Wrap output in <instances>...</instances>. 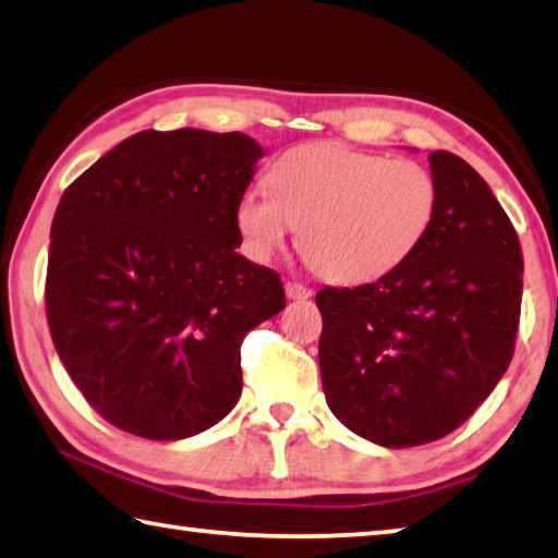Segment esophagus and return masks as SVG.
Segmentation results:
<instances>
[{
	"instance_id": "1",
	"label": "esophagus",
	"mask_w": 558,
	"mask_h": 558,
	"mask_svg": "<svg viewBox=\"0 0 558 558\" xmlns=\"http://www.w3.org/2000/svg\"><path fill=\"white\" fill-rule=\"evenodd\" d=\"M286 295H288V300H310L312 290L305 288V286H300V282L288 280L286 282Z\"/></svg>"
}]
</instances>
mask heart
I'll return each mask as SVG.
<instances>
[{
	"label": "heart",
	"instance_id": "obj_1",
	"mask_svg": "<svg viewBox=\"0 0 558 558\" xmlns=\"http://www.w3.org/2000/svg\"><path fill=\"white\" fill-rule=\"evenodd\" d=\"M268 192L248 190L236 227L266 260L298 227V246L333 282H373L400 268L427 239L439 187L410 158H383L343 144H305L272 160Z\"/></svg>",
	"mask_w": 558,
	"mask_h": 558
}]
</instances>
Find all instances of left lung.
Masks as SVG:
<instances>
[{"instance_id":"obj_1","label":"left lung","mask_w":558,"mask_h":558,"mask_svg":"<svg viewBox=\"0 0 558 558\" xmlns=\"http://www.w3.org/2000/svg\"><path fill=\"white\" fill-rule=\"evenodd\" d=\"M429 166L439 205L422 246L376 282L317 292L329 410L388 449L461 427L508 371L520 324L512 221L463 158L434 150Z\"/></svg>"}]
</instances>
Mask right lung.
Segmentation results:
<instances>
[{"label":"right lung","mask_w":558,"mask_h":558,"mask_svg":"<svg viewBox=\"0 0 558 558\" xmlns=\"http://www.w3.org/2000/svg\"><path fill=\"white\" fill-rule=\"evenodd\" d=\"M260 158L239 131H141L60 197L50 337L114 427L187 439L239 402L241 341L286 307L278 272L236 253V205Z\"/></svg>","instance_id":"1"}]
</instances>
